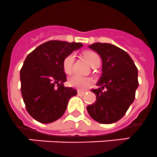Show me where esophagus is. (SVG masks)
Masks as SVG:
<instances>
[{
  "instance_id": "obj_1",
  "label": "esophagus",
  "mask_w": 157,
  "mask_h": 157,
  "mask_svg": "<svg viewBox=\"0 0 157 157\" xmlns=\"http://www.w3.org/2000/svg\"><path fill=\"white\" fill-rule=\"evenodd\" d=\"M77 94H78V95L80 96H83L86 94V91H80V90H78V91H77Z\"/></svg>"
}]
</instances>
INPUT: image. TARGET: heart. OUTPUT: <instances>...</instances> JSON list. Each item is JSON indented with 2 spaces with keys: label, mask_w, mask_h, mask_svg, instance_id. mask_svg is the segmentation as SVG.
<instances>
[{
  "label": "heart",
  "mask_w": 157,
  "mask_h": 157,
  "mask_svg": "<svg viewBox=\"0 0 157 157\" xmlns=\"http://www.w3.org/2000/svg\"><path fill=\"white\" fill-rule=\"evenodd\" d=\"M84 57L85 58L86 60L88 62L89 64L91 65V66H94L96 62L100 60V58L98 55L94 53V52H89V51L84 52ZM73 62H74V56H73V54H70L67 56L63 60V70L67 74H70L72 70H73ZM92 83L93 80L91 77H84V76L77 75V74H74V75L71 76L68 80L69 85L73 87H75V88L80 89V90L86 89L89 86L91 85Z\"/></svg>",
  "instance_id": "obj_1"
}]
</instances>
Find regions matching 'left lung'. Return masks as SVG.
<instances>
[{"mask_svg": "<svg viewBox=\"0 0 157 157\" xmlns=\"http://www.w3.org/2000/svg\"><path fill=\"white\" fill-rule=\"evenodd\" d=\"M88 47L101 56L102 73L97 83L99 87L91 90L96 101L87 110L97 122L113 124L125 115L135 100L138 69L129 55L115 45L94 43Z\"/></svg>", "mask_w": 157, "mask_h": 157, "instance_id": "8db88e82", "label": "left lung"}]
</instances>
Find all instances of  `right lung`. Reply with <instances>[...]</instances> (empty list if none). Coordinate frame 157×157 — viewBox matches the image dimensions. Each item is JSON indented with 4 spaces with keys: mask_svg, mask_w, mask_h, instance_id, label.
Segmentation results:
<instances>
[{
    "mask_svg": "<svg viewBox=\"0 0 157 157\" xmlns=\"http://www.w3.org/2000/svg\"><path fill=\"white\" fill-rule=\"evenodd\" d=\"M80 43L61 40L45 42L30 52L20 70L21 93L26 108L33 119L48 124L64 114L70 98L77 94L66 81L63 63Z\"/></svg>",
    "mask_w": 157,
    "mask_h": 157,
    "instance_id": "obj_1",
    "label": "right lung"
}]
</instances>
